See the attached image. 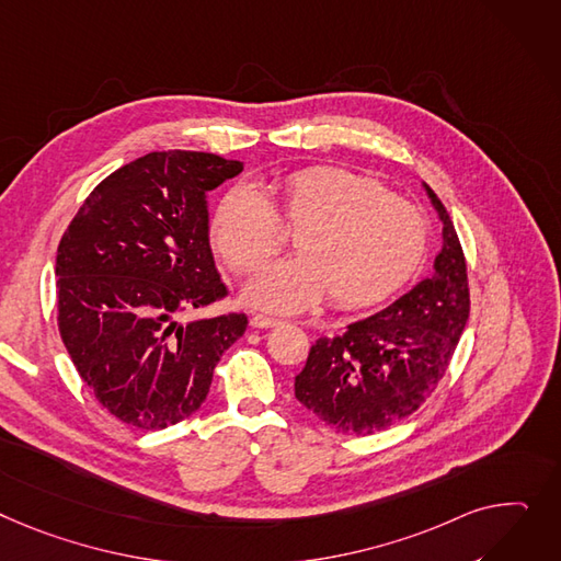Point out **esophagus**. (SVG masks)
Instances as JSON below:
<instances>
[{
	"label": "esophagus",
	"instance_id": "34e87169",
	"mask_svg": "<svg viewBox=\"0 0 561 561\" xmlns=\"http://www.w3.org/2000/svg\"><path fill=\"white\" fill-rule=\"evenodd\" d=\"M250 324H252L254 329H273V327H279L282 322H279V320H275V318H268V316L254 313V316L250 318Z\"/></svg>",
	"mask_w": 561,
	"mask_h": 561
}]
</instances>
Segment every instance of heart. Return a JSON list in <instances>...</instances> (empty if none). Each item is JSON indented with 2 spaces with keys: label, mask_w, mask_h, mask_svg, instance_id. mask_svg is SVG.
<instances>
[{
  "label": "heart",
  "mask_w": 561,
  "mask_h": 561,
  "mask_svg": "<svg viewBox=\"0 0 561 561\" xmlns=\"http://www.w3.org/2000/svg\"><path fill=\"white\" fill-rule=\"evenodd\" d=\"M282 214L302 254L259 268L243 286L254 307L300 313L324 300L341 309L375 305L415 273L426 250V220L386 186L345 169L316 167L286 178ZM216 250L234 271L271 256L279 216L266 194L239 182L222 194L211 220Z\"/></svg>",
  "instance_id": "obj_1"
}]
</instances>
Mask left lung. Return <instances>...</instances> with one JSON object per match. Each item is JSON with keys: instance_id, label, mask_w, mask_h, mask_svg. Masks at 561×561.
<instances>
[{"instance_id": "left-lung-1", "label": "left lung", "mask_w": 561, "mask_h": 561, "mask_svg": "<svg viewBox=\"0 0 561 561\" xmlns=\"http://www.w3.org/2000/svg\"><path fill=\"white\" fill-rule=\"evenodd\" d=\"M442 222L433 275L383 311L311 345L295 377V399L335 433L371 435L424 403L449 367L469 318L467 264L449 211L426 182Z\"/></svg>"}]
</instances>
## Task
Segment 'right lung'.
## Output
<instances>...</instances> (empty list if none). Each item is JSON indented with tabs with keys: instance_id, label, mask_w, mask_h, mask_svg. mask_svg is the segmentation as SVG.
<instances>
[{
	"instance_id": "add662e5",
	"label": "right lung",
	"mask_w": 561,
	"mask_h": 561,
	"mask_svg": "<svg viewBox=\"0 0 561 561\" xmlns=\"http://www.w3.org/2000/svg\"><path fill=\"white\" fill-rule=\"evenodd\" d=\"M243 164L198 151L148 153L88 196L56 254L58 329L110 415L160 431L203 405L243 313L182 322L226 295L209 245V201Z\"/></svg>"
}]
</instances>
